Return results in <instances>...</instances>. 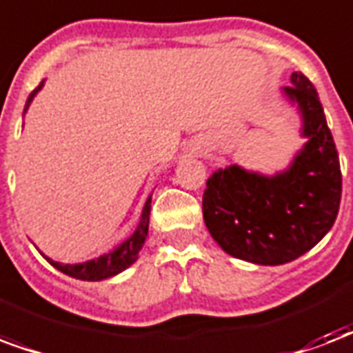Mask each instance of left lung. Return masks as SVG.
I'll list each match as a JSON object with an SVG mask.
<instances>
[{
  "instance_id": "8db88e82",
  "label": "left lung",
  "mask_w": 353,
  "mask_h": 353,
  "mask_svg": "<svg viewBox=\"0 0 353 353\" xmlns=\"http://www.w3.org/2000/svg\"><path fill=\"white\" fill-rule=\"evenodd\" d=\"M285 87L309 142L289 170L265 177L230 166L207 179L203 220L220 248L255 265H285L332 230L343 192L339 153L313 83L300 72Z\"/></svg>"
}]
</instances>
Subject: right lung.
<instances>
[{"label": "right lung", "instance_id": "obj_1", "mask_svg": "<svg viewBox=\"0 0 353 353\" xmlns=\"http://www.w3.org/2000/svg\"><path fill=\"white\" fill-rule=\"evenodd\" d=\"M40 88H42V83L34 88L33 92L29 94L23 111H27L31 99L34 98V94L39 92ZM150 203H152V200H148L144 209H142L141 224L134 230L133 235L129 236L125 242H122L117 250L109 252V254L101 255L98 259L81 263V265H61V263H55V261L48 259V257L46 259H48L50 265H53L57 270L66 274V276H72L75 279H83V281H99V279H107L111 278V276H117L118 272H122L128 266L133 265L137 257H139V252L142 250V244L146 241L148 224H150V209H152Z\"/></svg>", "mask_w": 353, "mask_h": 353}]
</instances>
